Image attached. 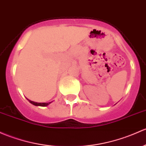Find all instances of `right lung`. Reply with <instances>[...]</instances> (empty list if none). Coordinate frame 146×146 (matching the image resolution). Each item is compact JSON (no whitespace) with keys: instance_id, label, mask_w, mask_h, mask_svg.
I'll return each mask as SVG.
<instances>
[{"instance_id":"obj_1","label":"right lung","mask_w":146,"mask_h":146,"mask_svg":"<svg viewBox=\"0 0 146 146\" xmlns=\"http://www.w3.org/2000/svg\"><path fill=\"white\" fill-rule=\"evenodd\" d=\"M28 100L31 104H32L34 106H48L49 104H50L52 102H52H49V103H37V102H35V101H32L29 100V99H28Z\"/></svg>"}]
</instances>
